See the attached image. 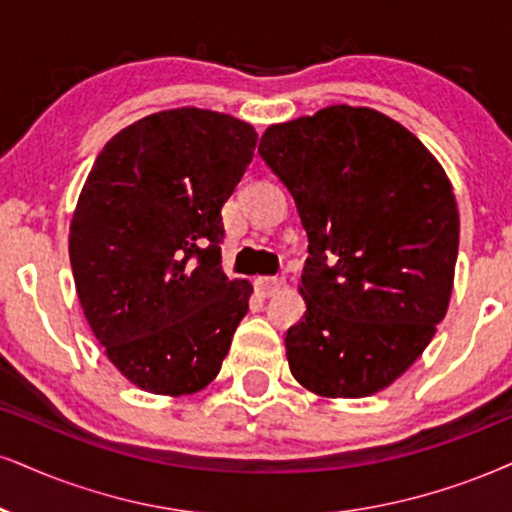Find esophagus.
Returning a JSON list of instances; mask_svg holds the SVG:
<instances>
[{"instance_id":"1","label":"esophagus","mask_w":512,"mask_h":512,"mask_svg":"<svg viewBox=\"0 0 512 512\" xmlns=\"http://www.w3.org/2000/svg\"><path fill=\"white\" fill-rule=\"evenodd\" d=\"M285 287V280L282 277H258L256 280V289L261 296H273L275 292Z\"/></svg>"}]
</instances>
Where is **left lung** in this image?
<instances>
[{
    "mask_svg": "<svg viewBox=\"0 0 512 512\" xmlns=\"http://www.w3.org/2000/svg\"><path fill=\"white\" fill-rule=\"evenodd\" d=\"M258 154L308 235L289 370L327 399L377 394L418 361L449 308L460 232L451 182L413 132L365 106L270 125Z\"/></svg>",
    "mask_w": 512,
    "mask_h": 512,
    "instance_id": "left-lung-1",
    "label": "left lung"
}]
</instances>
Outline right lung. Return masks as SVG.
Masks as SVG:
<instances>
[{
	"label": "right lung",
	"instance_id": "add662e5",
	"mask_svg": "<svg viewBox=\"0 0 512 512\" xmlns=\"http://www.w3.org/2000/svg\"><path fill=\"white\" fill-rule=\"evenodd\" d=\"M256 130L227 113L170 109L104 144L71 220L68 254L109 361L151 394L216 380L254 289L220 268V208L254 159Z\"/></svg>",
	"mask_w": 512,
	"mask_h": 512
}]
</instances>
